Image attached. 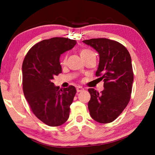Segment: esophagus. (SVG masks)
I'll return each instance as SVG.
<instances>
[{
  "mask_svg": "<svg viewBox=\"0 0 155 155\" xmlns=\"http://www.w3.org/2000/svg\"><path fill=\"white\" fill-rule=\"evenodd\" d=\"M84 90V89L82 87H78L77 88V92H81V91H83Z\"/></svg>",
  "mask_w": 155,
  "mask_h": 155,
  "instance_id": "obj_1",
  "label": "esophagus"
}]
</instances>
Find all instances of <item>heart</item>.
I'll list each match as a JSON object with an SVG mask.
<instances>
[{
  "label": "heart",
  "instance_id": "b5f03b06",
  "mask_svg": "<svg viewBox=\"0 0 155 155\" xmlns=\"http://www.w3.org/2000/svg\"><path fill=\"white\" fill-rule=\"evenodd\" d=\"M91 53H94V52L92 51H91L90 50H88V49H81L80 51V54L82 58H84L85 57L87 56L88 54H91ZM66 62H67V55H65L64 57H63L61 64L63 65H65L66 64Z\"/></svg>",
  "mask_w": 155,
  "mask_h": 155
}]
</instances>
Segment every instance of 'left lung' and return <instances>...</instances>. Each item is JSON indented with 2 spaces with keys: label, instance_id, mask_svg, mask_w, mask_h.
<instances>
[{
  "label": "left lung",
  "instance_id": "left-lung-1",
  "mask_svg": "<svg viewBox=\"0 0 155 155\" xmlns=\"http://www.w3.org/2000/svg\"><path fill=\"white\" fill-rule=\"evenodd\" d=\"M99 53L96 77L104 81L103 91L99 93L89 88L91 98L88 109L91 117L99 123L107 124L117 118L130 99L133 71L129 52L118 41L106 38L83 41Z\"/></svg>",
  "mask_w": 155,
  "mask_h": 155
}]
</instances>
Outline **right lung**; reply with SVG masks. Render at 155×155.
Listing matches in <instances>:
<instances>
[{"mask_svg": "<svg viewBox=\"0 0 155 155\" xmlns=\"http://www.w3.org/2000/svg\"><path fill=\"white\" fill-rule=\"evenodd\" d=\"M76 44V40L57 37L42 40L31 47L22 63L25 98L34 115L50 127L62 125L69 117L77 90L73 85L59 90L52 81L61 73L60 55Z\"/></svg>", "mask_w": 155, "mask_h": 155, "instance_id": "right-lung-1", "label": "right lung"}]
</instances>
